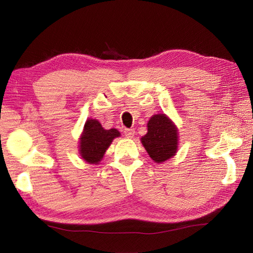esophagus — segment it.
I'll return each instance as SVG.
<instances>
[{"mask_svg": "<svg viewBox=\"0 0 253 253\" xmlns=\"http://www.w3.org/2000/svg\"><path fill=\"white\" fill-rule=\"evenodd\" d=\"M125 135L127 137V138H133L135 135V131L133 128H125Z\"/></svg>", "mask_w": 253, "mask_h": 253, "instance_id": "obj_1", "label": "esophagus"}]
</instances>
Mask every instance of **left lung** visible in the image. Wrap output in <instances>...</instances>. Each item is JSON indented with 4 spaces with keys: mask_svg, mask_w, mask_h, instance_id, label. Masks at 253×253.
<instances>
[{
    "mask_svg": "<svg viewBox=\"0 0 253 253\" xmlns=\"http://www.w3.org/2000/svg\"><path fill=\"white\" fill-rule=\"evenodd\" d=\"M141 143L155 163H164L177 152V127L167 115H154L148 122V133L141 137Z\"/></svg>",
    "mask_w": 253,
    "mask_h": 253,
    "instance_id": "left-lung-1",
    "label": "left lung"
}]
</instances>
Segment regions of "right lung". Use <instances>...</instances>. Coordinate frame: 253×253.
Instances as JSON below:
<instances>
[{"instance_id":"obj_1","label":"right lung","mask_w":253,"mask_h":253,"mask_svg":"<svg viewBox=\"0 0 253 253\" xmlns=\"http://www.w3.org/2000/svg\"><path fill=\"white\" fill-rule=\"evenodd\" d=\"M119 136L116 128L105 129L98 120L87 119L80 136V156L88 164L98 165L114 138Z\"/></svg>"}]
</instances>
